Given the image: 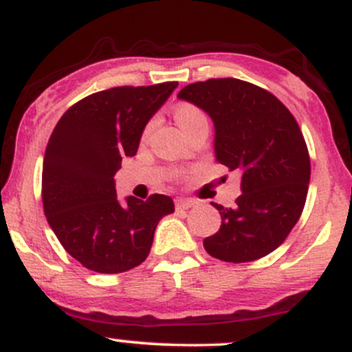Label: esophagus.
<instances>
[{"label": "esophagus", "mask_w": 352, "mask_h": 352, "mask_svg": "<svg viewBox=\"0 0 352 352\" xmlns=\"http://www.w3.org/2000/svg\"><path fill=\"white\" fill-rule=\"evenodd\" d=\"M197 201L192 200V199H177L175 200V207L177 210H188L192 207H195Z\"/></svg>", "instance_id": "34e87169"}]
</instances>
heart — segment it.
Here are the masks:
<instances>
[{
    "instance_id": "heart-1",
    "label": "heart",
    "mask_w": 352,
    "mask_h": 352,
    "mask_svg": "<svg viewBox=\"0 0 352 352\" xmlns=\"http://www.w3.org/2000/svg\"><path fill=\"white\" fill-rule=\"evenodd\" d=\"M173 117H175V122L179 124L182 131H187L190 125L195 124L197 120L205 119V116L201 114L200 109L192 106V104H180V106H177L175 111H173ZM151 127L152 124H148L147 129H145V134L151 132Z\"/></svg>"
}]
</instances>
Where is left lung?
I'll return each instance as SVG.
<instances>
[{"label": "left lung", "instance_id": "8db88e82", "mask_svg": "<svg viewBox=\"0 0 352 352\" xmlns=\"http://www.w3.org/2000/svg\"><path fill=\"white\" fill-rule=\"evenodd\" d=\"M179 99L207 112L217 162L241 175L235 207L212 204L221 225L205 238V250L230 263L266 256L289 235L308 195L311 164L300 125L272 92L240 79L188 84Z\"/></svg>", "mask_w": 352, "mask_h": 352}]
</instances>
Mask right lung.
<instances>
[{"mask_svg": "<svg viewBox=\"0 0 352 352\" xmlns=\"http://www.w3.org/2000/svg\"><path fill=\"white\" fill-rule=\"evenodd\" d=\"M179 82L122 86L87 96L67 109L47 142L43 207L47 223L72 258L98 273H122L148 256L157 223L173 200L153 193L120 204L116 172L134 157L152 116Z\"/></svg>", "mask_w": 352, "mask_h": 352, "instance_id": "right-lung-1", "label": "right lung"}]
</instances>
